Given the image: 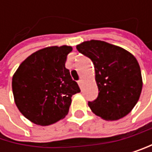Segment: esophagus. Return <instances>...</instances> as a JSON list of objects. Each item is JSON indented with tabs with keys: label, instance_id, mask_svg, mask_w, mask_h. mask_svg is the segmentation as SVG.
I'll return each mask as SVG.
<instances>
[{
	"label": "esophagus",
	"instance_id": "34e87169",
	"mask_svg": "<svg viewBox=\"0 0 152 152\" xmlns=\"http://www.w3.org/2000/svg\"><path fill=\"white\" fill-rule=\"evenodd\" d=\"M77 84H78L79 86L81 87V86H82V80H78V81H77Z\"/></svg>",
	"mask_w": 152,
	"mask_h": 152
}]
</instances>
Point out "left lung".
Segmentation results:
<instances>
[{"instance_id": "obj_1", "label": "left lung", "mask_w": 152, "mask_h": 152, "mask_svg": "<svg viewBox=\"0 0 152 152\" xmlns=\"http://www.w3.org/2000/svg\"><path fill=\"white\" fill-rule=\"evenodd\" d=\"M77 49L94 64L98 95L95 100L88 101L92 111L106 120H117L128 115L142 89L137 59L125 49L104 41H87Z\"/></svg>"}]
</instances>
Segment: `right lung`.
<instances>
[{"label": "right lung", "mask_w": 152, "mask_h": 152, "mask_svg": "<svg viewBox=\"0 0 152 152\" xmlns=\"http://www.w3.org/2000/svg\"><path fill=\"white\" fill-rule=\"evenodd\" d=\"M71 46H51L28 56L12 77L20 112L34 124L48 126L68 113L71 96L80 92L65 64Z\"/></svg>", "instance_id": "right-lung-1"}]
</instances>
